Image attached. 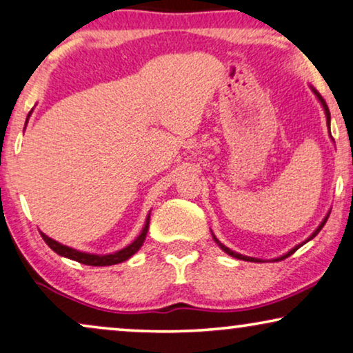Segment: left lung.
Returning <instances> with one entry per match:
<instances>
[{"instance_id": "8db88e82", "label": "left lung", "mask_w": 353, "mask_h": 353, "mask_svg": "<svg viewBox=\"0 0 353 353\" xmlns=\"http://www.w3.org/2000/svg\"><path fill=\"white\" fill-rule=\"evenodd\" d=\"M310 88H312V92L314 93V97H316V100H318L319 103H321V106H323V110H324V114H326V122H327V129H330V125H331V114H330V110H327V105H326V101H324V100H323V97H321V95H319V93H318V90H316V88H314V87H312V85H310ZM330 135H331V130H330ZM331 139H332V135H331ZM330 213H331V211H327V214H326V216H324V219L321 221V223H319V225H318V228H316V229H314V231H313V234H312V236H310V237L307 239V241H305V242H302V243H299V245H295L294 248H290V250H289L288 253H284V255H281V256H278V258H274V260H272V261H281V260H284V258H288V256H290V255H292V253H294L295 250H299V248H300V247H302V245H303V243H307L308 241H312V239H313V237H316V234H318L319 231H321V229H323V225H324V224H326V221H327V218H330ZM211 236H213V239H214V242H216V243H218V245H219V248H221V250H223V252H225V253H228V255H231V256H234V258H237V260H243V261H255V263H261V261H265V260H260V258H253V256H245V255H241V253L234 252V250H231V248H228V247H225V245H224V243H221V242L218 241V239H216V236H214V234H213V232H211Z\"/></svg>"}]
</instances>
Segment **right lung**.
I'll use <instances>...</instances> for the list:
<instances>
[{
    "instance_id": "1",
    "label": "right lung",
    "mask_w": 353,
    "mask_h": 353,
    "mask_svg": "<svg viewBox=\"0 0 353 353\" xmlns=\"http://www.w3.org/2000/svg\"><path fill=\"white\" fill-rule=\"evenodd\" d=\"M30 114H32V111L29 112V116H27V121H29ZM27 121H26V124H27ZM148 224H150V213L147 216V221H145L142 232L139 234L137 239H135L132 243H129L128 247L121 248V250H117L114 253H108V255H95V253H85L81 250H75V248H72V247L63 245V243L53 241V239L48 237L43 232H40V234H41V237H43V241L46 242V245H48L51 250L56 252L61 256H65V258H69V260L79 261V263H82V265H88V266H111V265H117V263L129 260L130 256L135 255V253L140 250V247H142L145 242V237H147Z\"/></svg>"
}]
</instances>
